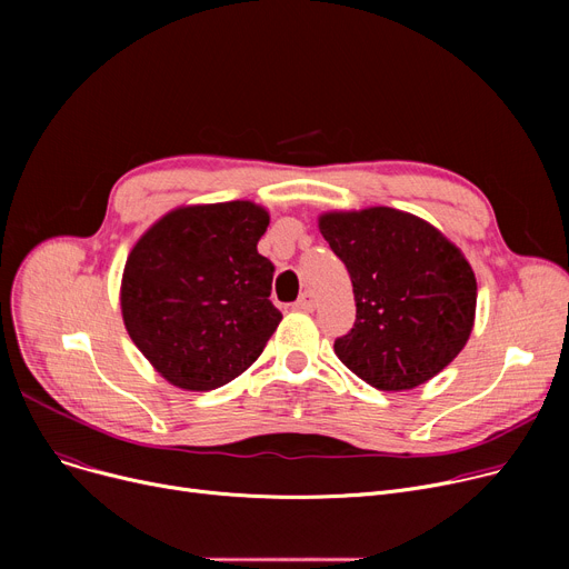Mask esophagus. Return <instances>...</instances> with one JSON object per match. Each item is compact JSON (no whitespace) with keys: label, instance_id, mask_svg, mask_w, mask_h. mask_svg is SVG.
Returning a JSON list of instances; mask_svg holds the SVG:
<instances>
[{"label":"esophagus","instance_id":"1","mask_svg":"<svg viewBox=\"0 0 569 569\" xmlns=\"http://www.w3.org/2000/svg\"><path fill=\"white\" fill-rule=\"evenodd\" d=\"M295 309H297V311H313V309H316L313 295H311V292H302V295H300V300L295 302Z\"/></svg>","mask_w":569,"mask_h":569}]
</instances>
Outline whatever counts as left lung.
I'll return each mask as SVG.
<instances>
[{"label":"left lung","instance_id":"obj_1","mask_svg":"<svg viewBox=\"0 0 569 569\" xmlns=\"http://www.w3.org/2000/svg\"><path fill=\"white\" fill-rule=\"evenodd\" d=\"M318 228L355 292L352 330L335 341L339 360L382 392L412 390L450 365L477 305L472 267L450 239L392 207L327 212Z\"/></svg>","mask_w":569,"mask_h":569}]
</instances>
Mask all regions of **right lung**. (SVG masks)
Returning <instances> with one entry per match:
<instances>
[{"label": "right lung", "mask_w": 569, "mask_h": 569, "mask_svg": "<svg viewBox=\"0 0 569 569\" xmlns=\"http://www.w3.org/2000/svg\"><path fill=\"white\" fill-rule=\"evenodd\" d=\"M267 209L177 207L131 249L119 302L127 332L168 382L207 392L244 373L274 335V264L258 253Z\"/></svg>", "instance_id": "right-lung-1"}]
</instances>
